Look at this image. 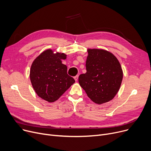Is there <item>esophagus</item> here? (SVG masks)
<instances>
[{
  "label": "esophagus",
  "mask_w": 151,
  "mask_h": 151,
  "mask_svg": "<svg viewBox=\"0 0 151 151\" xmlns=\"http://www.w3.org/2000/svg\"><path fill=\"white\" fill-rule=\"evenodd\" d=\"M78 75H76V76H75V77H74V79H75V80L76 81H78Z\"/></svg>",
  "instance_id": "obj_1"
}]
</instances>
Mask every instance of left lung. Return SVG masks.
Listing matches in <instances>:
<instances>
[{
  "mask_svg": "<svg viewBox=\"0 0 151 151\" xmlns=\"http://www.w3.org/2000/svg\"><path fill=\"white\" fill-rule=\"evenodd\" d=\"M86 73L78 81L87 96L100 105L111 100L120 89L123 72L115 55L106 50L88 49Z\"/></svg>",
  "mask_w": 151,
  "mask_h": 151,
  "instance_id": "1",
  "label": "left lung"
}]
</instances>
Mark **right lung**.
Segmentation results:
<instances>
[{"instance_id": "add662e5", "label": "right lung", "mask_w": 151, "mask_h": 151, "mask_svg": "<svg viewBox=\"0 0 151 151\" xmlns=\"http://www.w3.org/2000/svg\"><path fill=\"white\" fill-rule=\"evenodd\" d=\"M66 58L64 53H54L52 50H47L34 60L30 79L38 97L54 102L75 83L74 79L67 74V67L62 63Z\"/></svg>"}]
</instances>
